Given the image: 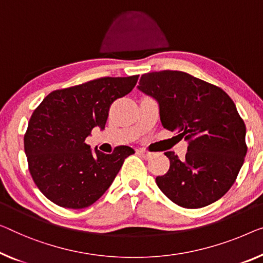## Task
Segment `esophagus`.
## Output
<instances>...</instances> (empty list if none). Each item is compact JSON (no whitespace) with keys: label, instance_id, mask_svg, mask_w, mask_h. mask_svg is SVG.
Returning a JSON list of instances; mask_svg holds the SVG:
<instances>
[{"label":"esophagus","instance_id":"1","mask_svg":"<svg viewBox=\"0 0 263 263\" xmlns=\"http://www.w3.org/2000/svg\"><path fill=\"white\" fill-rule=\"evenodd\" d=\"M137 154L142 156L143 158H145V159H148V158H151V157L154 156V152H150V151L145 150V148H139V150H137Z\"/></svg>","mask_w":263,"mask_h":263}]
</instances>
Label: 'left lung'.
Instances as JSON below:
<instances>
[{
    "instance_id": "left-lung-1",
    "label": "left lung",
    "mask_w": 263,
    "mask_h": 263,
    "mask_svg": "<svg viewBox=\"0 0 263 263\" xmlns=\"http://www.w3.org/2000/svg\"><path fill=\"white\" fill-rule=\"evenodd\" d=\"M138 88L158 101L164 128L189 142L182 160L165 152L170 169L157 176V185L186 209L216 202L236 181L247 154L246 125L232 98L181 70L143 74Z\"/></svg>"
}]
</instances>
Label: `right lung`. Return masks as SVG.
<instances>
[{
  "instance_id": "1",
  "label": "right lung",
  "mask_w": 263,
  "mask_h": 263,
  "mask_svg": "<svg viewBox=\"0 0 263 263\" xmlns=\"http://www.w3.org/2000/svg\"><path fill=\"white\" fill-rule=\"evenodd\" d=\"M138 77H104L57 89L34 109L25 152L31 178L49 201L69 209L89 206L135 154L124 145L111 155L92 152L86 139L96 126L105 127L111 105L132 91Z\"/></svg>"
}]
</instances>
